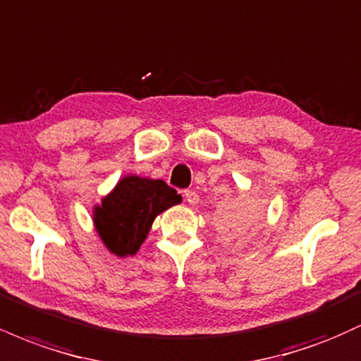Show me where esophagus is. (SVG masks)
<instances>
[{"label": "esophagus", "mask_w": 361, "mask_h": 361, "mask_svg": "<svg viewBox=\"0 0 361 361\" xmlns=\"http://www.w3.org/2000/svg\"><path fill=\"white\" fill-rule=\"evenodd\" d=\"M185 200L188 202L190 205H195V204H198V200H200V198H198V193L193 192V190H185Z\"/></svg>", "instance_id": "esophagus-1"}]
</instances>
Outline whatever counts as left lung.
I'll return each mask as SVG.
<instances>
[{
    "label": "left lung",
    "mask_w": 361,
    "mask_h": 361,
    "mask_svg": "<svg viewBox=\"0 0 361 361\" xmlns=\"http://www.w3.org/2000/svg\"><path fill=\"white\" fill-rule=\"evenodd\" d=\"M256 217V209L255 207H244V209L233 210L229 215L222 219V224L233 233H241V231L247 229L251 226L252 221Z\"/></svg>",
    "instance_id": "left-lung-1"
}]
</instances>
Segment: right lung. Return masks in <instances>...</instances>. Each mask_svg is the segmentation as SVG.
I'll use <instances>...</instances> for the list:
<instances>
[{
	"label": "right lung",
	"mask_w": 361,
	"mask_h": 361,
	"mask_svg": "<svg viewBox=\"0 0 361 361\" xmlns=\"http://www.w3.org/2000/svg\"><path fill=\"white\" fill-rule=\"evenodd\" d=\"M181 197L163 180L126 176L94 209L102 241L117 256L135 255L157 214L180 204Z\"/></svg>",
	"instance_id": "1"
}]
</instances>
